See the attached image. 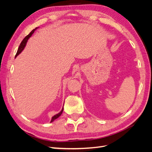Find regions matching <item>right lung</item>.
Listing matches in <instances>:
<instances>
[{"label": "right lung", "mask_w": 152, "mask_h": 152, "mask_svg": "<svg viewBox=\"0 0 152 152\" xmlns=\"http://www.w3.org/2000/svg\"><path fill=\"white\" fill-rule=\"evenodd\" d=\"M37 28H35V29H34L33 30H32L30 33L27 35V36H26L24 38V39L22 40V42H21V44H20V46H19V48H18V51H17V53H16V56H15V58L18 56V55H19V54H20L21 53V51L23 50V49H24V48L25 47V45H26V42H27V41H28V39L31 36V35L33 34L34 33V31H35V30ZM63 108H62V110H61V111L59 112V113H58V114H56L55 115H54L53 117H52V119H51V121H50V122H53L55 119H56V118H58L59 116L61 115L62 114V113H63Z\"/></svg>", "instance_id": "1"}]
</instances>
